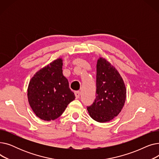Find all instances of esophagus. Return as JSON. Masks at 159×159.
Wrapping results in <instances>:
<instances>
[{
  "label": "esophagus",
  "mask_w": 159,
  "mask_h": 159,
  "mask_svg": "<svg viewBox=\"0 0 159 159\" xmlns=\"http://www.w3.org/2000/svg\"><path fill=\"white\" fill-rule=\"evenodd\" d=\"M75 97H76V98H79L80 97V91H75Z\"/></svg>",
  "instance_id": "esophagus-1"
}]
</instances>
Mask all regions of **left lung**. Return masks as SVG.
I'll list each match as a JSON object with an SVG mask.
<instances>
[{
  "mask_svg": "<svg viewBox=\"0 0 159 159\" xmlns=\"http://www.w3.org/2000/svg\"><path fill=\"white\" fill-rule=\"evenodd\" d=\"M96 79V98L87 110L93 120L109 122L121 111L126 101V89L117 70L101 57L97 61Z\"/></svg>",
  "mask_w": 159,
  "mask_h": 159,
  "instance_id": "obj_1",
  "label": "left lung"
}]
</instances>
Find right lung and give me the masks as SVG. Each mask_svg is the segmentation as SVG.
<instances>
[{
	"mask_svg": "<svg viewBox=\"0 0 159 159\" xmlns=\"http://www.w3.org/2000/svg\"><path fill=\"white\" fill-rule=\"evenodd\" d=\"M28 98L32 110L40 119L55 120L75 98L62 74V58L37 71L28 86Z\"/></svg>",
	"mask_w": 159,
	"mask_h": 159,
	"instance_id": "obj_1",
	"label": "right lung"
}]
</instances>
